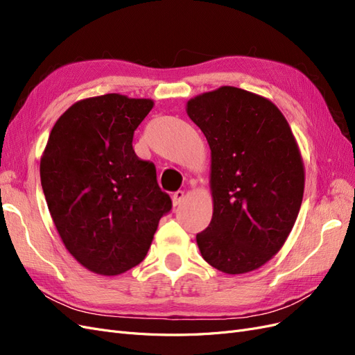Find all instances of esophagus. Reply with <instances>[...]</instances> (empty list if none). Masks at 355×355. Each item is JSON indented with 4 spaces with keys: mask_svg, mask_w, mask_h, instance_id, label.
I'll use <instances>...</instances> for the list:
<instances>
[{
    "mask_svg": "<svg viewBox=\"0 0 355 355\" xmlns=\"http://www.w3.org/2000/svg\"><path fill=\"white\" fill-rule=\"evenodd\" d=\"M185 198V192L184 191H176L173 196H171V200H173V206H180V202Z\"/></svg>",
    "mask_w": 355,
    "mask_h": 355,
    "instance_id": "esophagus-1",
    "label": "esophagus"
}]
</instances>
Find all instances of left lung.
I'll return each mask as SVG.
<instances>
[{"instance_id": "obj_1", "label": "left lung", "mask_w": 355, "mask_h": 355, "mask_svg": "<svg viewBox=\"0 0 355 355\" xmlns=\"http://www.w3.org/2000/svg\"><path fill=\"white\" fill-rule=\"evenodd\" d=\"M187 112L211 151L213 216L197 234L201 256L227 274L257 270L282 249L302 204L293 133L272 102L230 85L191 99Z\"/></svg>"}]
</instances>
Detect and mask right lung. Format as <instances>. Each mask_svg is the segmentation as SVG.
I'll list each match as a JSON object with an SVG mask.
<instances>
[{
	"label": "right lung",
	"mask_w": 355,
	"mask_h": 355,
	"mask_svg": "<svg viewBox=\"0 0 355 355\" xmlns=\"http://www.w3.org/2000/svg\"><path fill=\"white\" fill-rule=\"evenodd\" d=\"M151 99L103 94L73 103L56 121L40 176L53 222L87 270L118 275L141 263L171 210L151 161L133 149Z\"/></svg>",
	"instance_id": "1"
}]
</instances>
